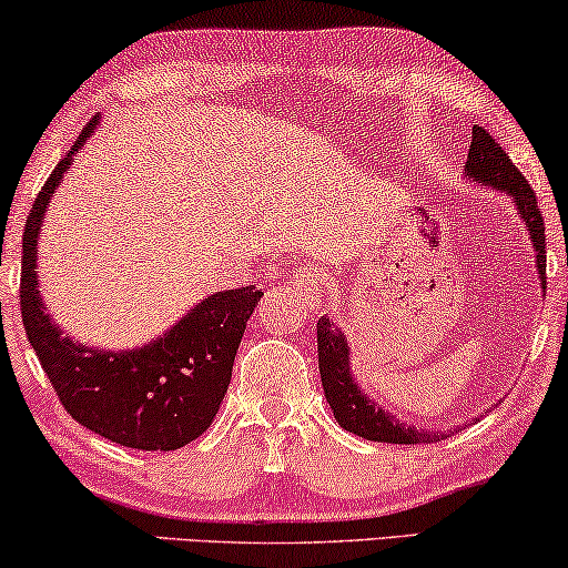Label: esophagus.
<instances>
[{
	"instance_id": "34e87169",
	"label": "esophagus",
	"mask_w": 568,
	"mask_h": 568,
	"mask_svg": "<svg viewBox=\"0 0 568 568\" xmlns=\"http://www.w3.org/2000/svg\"><path fill=\"white\" fill-rule=\"evenodd\" d=\"M286 290H290L297 300L317 307V305H321V300L325 297V274L321 268H313V266L300 268L297 274L290 276V282H286Z\"/></svg>"
}]
</instances>
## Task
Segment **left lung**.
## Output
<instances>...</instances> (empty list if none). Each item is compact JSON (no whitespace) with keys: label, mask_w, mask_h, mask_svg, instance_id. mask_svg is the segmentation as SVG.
Returning <instances> with one entry per match:
<instances>
[{"label":"left lung","mask_w":568,"mask_h":568,"mask_svg":"<svg viewBox=\"0 0 568 568\" xmlns=\"http://www.w3.org/2000/svg\"><path fill=\"white\" fill-rule=\"evenodd\" d=\"M465 178H473L476 183L491 185V189L509 193L515 201L519 216L530 232L535 258H538V274L546 290V224L538 209V199L525 175L519 173L509 154L496 144V139L484 126H473V139L465 162ZM317 367H321L323 393L331 403L333 416L341 424V429L356 434V437L372 442H390V445H422V442H439L455 434V429L445 432H424L416 426L400 424L398 418L383 410V406L369 400L354 383L348 372V344L338 325H333L328 317L317 321Z\"/></svg>","instance_id":"left-lung-1"}]
</instances>
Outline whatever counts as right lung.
<instances>
[{
  "mask_svg": "<svg viewBox=\"0 0 568 568\" xmlns=\"http://www.w3.org/2000/svg\"><path fill=\"white\" fill-rule=\"evenodd\" d=\"M92 129L95 119L53 168L28 214L22 232V325L61 406L74 422L115 445L168 453L212 426L227 393L245 323L263 292L253 284L216 292L165 336L131 352H100L69 338L45 313L38 294L36 245L53 191Z\"/></svg>",
  "mask_w": 568,
  "mask_h": 568,
  "instance_id": "add662e5",
  "label": "right lung"
}]
</instances>
